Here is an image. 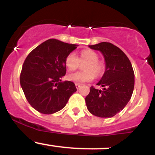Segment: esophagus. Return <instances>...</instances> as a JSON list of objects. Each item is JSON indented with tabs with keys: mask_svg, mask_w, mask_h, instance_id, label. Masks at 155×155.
I'll use <instances>...</instances> for the list:
<instances>
[{
	"mask_svg": "<svg viewBox=\"0 0 155 155\" xmlns=\"http://www.w3.org/2000/svg\"><path fill=\"white\" fill-rule=\"evenodd\" d=\"M75 85H76V89H77V90L80 87H81V84H78V83H76Z\"/></svg>",
	"mask_w": 155,
	"mask_h": 155,
	"instance_id": "1",
	"label": "esophagus"
}]
</instances>
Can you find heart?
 Masks as SVG:
<instances>
[{"instance_id": "heart-1", "label": "heart", "mask_w": 155, "mask_h": 155, "mask_svg": "<svg viewBox=\"0 0 155 155\" xmlns=\"http://www.w3.org/2000/svg\"><path fill=\"white\" fill-rule=\"evenodd\" d=\"M87 62L84 67L85 72H76L69 74L67 76L68 80L74 82L81 84L91 81L95 76H102L104 74L106 65L102 60H99V55L92 49H84L81 51L80 58L74 52L68 54L65 60V66L69 71H75L79 67L80 63Z\"/></svg>"}]
</instances>
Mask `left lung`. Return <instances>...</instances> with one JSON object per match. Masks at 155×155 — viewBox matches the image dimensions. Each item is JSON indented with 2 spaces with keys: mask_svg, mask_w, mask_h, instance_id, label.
Wrapping results in <instances>:
<instances>
[{
  "mask_svg": "<svg viewBox=\"0 0 155 155\" xmlns=\"http://www.w3.org/2000/svg\"><path fill=\"white\" fill-rule=\"evenodd\" d=\"M89 47L99 50L106 60V71L97 84L92 86L85 97L88 111L96 117H112L122 111L130 100L134 89L135 76L130 61L119 47L109 42H101Z\"/></svg>",
  "mask_w": 155,
  "mask_h": 155,
  "instance_id": "obj_1",
  "label": "left lung"
}]
</instances>
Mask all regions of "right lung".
<instances>
[{"label": "right lung", "mask_w": 155, "mask_h": 155, "mask_svg": "<svg viewBox=\"0 0 155 155\" xmlns=\"http://www.w3.org/2000/svg\"><path fill=\"white\" fill-rule=\"evenodd\" d=\"M77 45L51 38L32 50L23 63L20 84L27 101L36 111L51 114L65 107L76 91L74 82L61 81L65 60Z\"/></svg>", "instance_id": "right-lung-1"}]
</instances>
